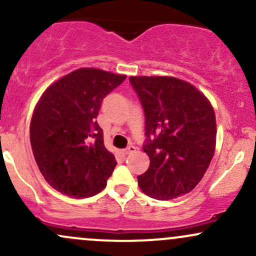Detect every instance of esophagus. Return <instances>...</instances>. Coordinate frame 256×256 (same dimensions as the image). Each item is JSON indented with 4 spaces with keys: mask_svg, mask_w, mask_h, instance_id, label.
<instances>
[{
    "mask_svg": "<svg viewBox=\"0 0 256 256\" xmlns=\"http://www.w3.org/2000/svg\"><path fill=\"white\" fill-rule=\"evenodd\" d=\"M136 149H137V148H136V146H128V148L124 149V152H125L126 155H128V154H132V152H136Z\"/></svg>",
    "mask_w": 256,
    "mask_h": 256,
    "instance_id": "esophagus-1",
    "label": "esophagus"
}]
</instances>
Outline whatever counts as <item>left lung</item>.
<instances>
[{
  "label": "left lung",
  "instance_id": "1",
  "mask_svg": "<svg viewBox=\"0 0 256 256\" xmlns=\"http://www.w3.org/2000/svg\"><path fill=\"white\" fill-rule=\"evenodd\" d=\"M130 83L144 110L143 150L150 158L137 177L140 190L156 200L190 192L216 150L212 104L194 85L174 77H130Z\"/></svg>",
  "mask_w": 256,
  "mask_h": 256
}]
</instances>
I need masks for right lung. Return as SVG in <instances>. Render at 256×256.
Masks as SVG:
<instances>
[{
    "mask_svg": "<svg viewBox=\"0 0 256 256\" xmlns=\"http://www.w3.org/2000/svg\"><path fill=\"white\" fill-rule=\"evenodd\" d=\"M126 76L79 68L43 92L34 110L30 140L44 179L64 195L91 198L101 192L116 166L106 149L96 118L102 101Z\"/></svg>",
    "mask_w": 256,
    "mask_h": 256,
    "instance_id": "1",
    "label": "right lung"
}]
</instances>
